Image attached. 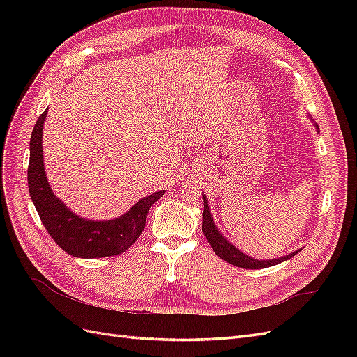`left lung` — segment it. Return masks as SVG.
<instances>
[{
  "mask_svg": "<svg viewBox=\"0 0 357 357\" xmlns=\"http://www.w3.org/2000/svg\"><path fill=\"white\" fill-rule=\"evenodd\" d=\"M316 129L319 131L317 125H316ZM202 199H204L202 232L205 235V238L208 240L210 245L213 247L214 253L218 255L220 259H223L225 262H229L235 266L245 268V269H261V268H268V266H273V265H277V264H282V262L287 261V259L294 257L298 252L302 250V248H298L296 252H291L286 256L277 257V259H264V261H259V259H255L252 256L243 253L240 248H236L229 240H226L223 234L218 229V226H215V222H214L211 211H210L208 199L205 198V193L202 195Z\"/></svg>",
  "mask_w": 357,
  "mask_h": 357,
  "instance_id": "left-lung-1",
  "label": "left lung"
}]
</instances>
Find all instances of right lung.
<instances>
[{"label":"right lung","instance_id":"add662e5","mask_svg":"<svg viewBox=\"0 0 357 357\" xmlns=\"http://www.w3.org/2000/svg\"><path fill=\"white\" fill-rule=\"evenodd\" d=\"M47 110L32 129L29 142L28 189L41 223L63 252L75 257H107L121 255L131 247L144 231L150 207L164 195V190L139 199L121 218L112 220H89L73 213L52 188L43 160V126Z\"/></svg>","mask_w":357,"mask_h":357}]
</instances>
